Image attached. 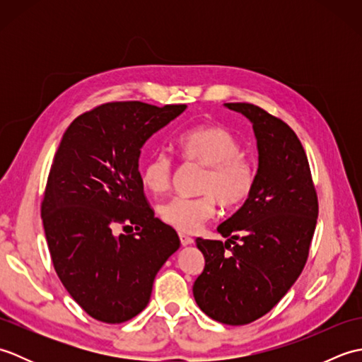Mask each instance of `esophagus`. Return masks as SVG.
I'll use <instances>...</instances> for the list:
<instances>
[{
    "instance_id": "obj_1",
    "label": "esophagus",
    "mask_w": 362,
    "mask_h": 362,
    "mask_svg": "<svg viewBox=\"0 0 362 362\" xmlns=\"http://www.w3.org/2000/svg\"><path fill=\"white\" fill-rule=\"evenodd\" d=\"M179 238H180L182 245H191V244L194 243L193 238H191V236L187 235V233H179Z\"/></svg>"
}]
</instances>
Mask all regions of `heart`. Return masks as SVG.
<instances>
[{
    "label": "heart",
    "mask_w": 362,
    "mask_h": 362,
    "mask_svg": "<svg viewBox=\"0 0 362 362\" xmlns=\"http://www.w3.org/2000/svg\"><path fill=\"white\" fill-rule=\"evenodd\" d=\"M182 158L205 166L199 182V196L174 197L160 206V218L179 232L193 233L216 213L218 202L235 209L252 196L258 168L243 152L236 135L224 126L204 124L188 129L177 138ZM174 160L166 151H157L143 166V183L153 194L171 188Z\"/></svg>",
    "instance_id": "1"
}]
</instances>
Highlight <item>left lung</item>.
Instances as JSON below:
<instances>
[{
    "label": "left lung",
    "instance_id": "8db88e82",
    "mask_svg": "<svg viewBox=\"0 0 362 362\" xmlns=\"http://www.w3.org/2000/svg\"><path fill=\"white\" fill-rule=\"evenodd\" d=\"M247 117L258 144L252 196L218 232L226 243L197 238L205 267L193 286L206 316L245 325L280 302L310 255L319 202L302 143L286 122L249 103H228Z\"/></svg>",
    "mask_w": 362,
    "mask_h": 362
}]
</instances>
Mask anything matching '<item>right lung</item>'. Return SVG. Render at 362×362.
<instances>
[{"mask_svg":"<svg viewBox=\"0 0 362 362\" xmlns=\"http://www.w3.org/2000/svg\"><path fill=\"white\" fill-rule=\"evenodd\" d=\"M185 109L101 104L68 126L54 156L42 201L46 243L65 289L96 320L121 324L141 313L160 267L180 247L144 196L138 158Z\"/></svg>","mask_w":362,"mask_h":362,"instance_id":"right-lung-1","label":"right lung"}]
</instances>
